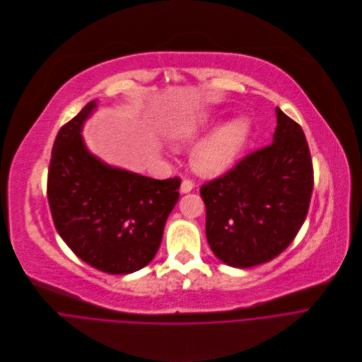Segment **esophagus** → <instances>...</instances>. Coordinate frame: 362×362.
<instances>
[{"label": "esophagus", "instance_id": "esophagus-1", "mask_svg": "<svg viewBox=\"0 0 362 362\" xmlns=\"http://www.w3.org/2000/svg\"><path fill=\"white\" fill-rule=\"evenodd\" d=\"M193 190V182L192 180H183L180 185V193H190Z\"/></svg>", "mask_w": 362, "mask_h": 362}]
</instances>
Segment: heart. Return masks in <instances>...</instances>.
Wrapping results in <instances>:
<instances>
[{"mask_svg": "<svg viewBox=\"0 0 362 362\" xmlns=\"http://www.w3.org/2000/svg\"><path fill=\"white\" fill-rule=\"evenodd\" d=\"M218 122L213 113L186 115L170 124L168 142L173 148H183L196 142ZM252 125L246 116H235L207 135L192 153V166L204 177H216L231 168L245 149Z\"/></svg>", "mask_w": 362, "mask_h": 362, "instance_id": "heart-1", "label": "heart"}]
</instances>
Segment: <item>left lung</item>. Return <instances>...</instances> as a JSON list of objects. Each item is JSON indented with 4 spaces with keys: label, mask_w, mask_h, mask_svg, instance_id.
I'll list each match as a JSON object with an SVG mask.
<instances>
[{
    "label": "left lung",
    "mask_w": 362,
    "mask_h": 362,
    "mask_svg": "<svg viewBox=\"0 0 362 362\" xmlns=\"http://www.w3.org/2000/svg\"><path fill=\"white\" fill-rule=\"evenodd\" d=\"M273 144L200 187L206 237L227 266L249 269L283 253L301 228L313 193V162L301 127L276 107Z\"/></svg>",
    "instance_id": "8db88e82"
}]
</instances>
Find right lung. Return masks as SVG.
<instances>
[{"label":"right lung","instance_id":"add662e5","mask_svg":"<svg viewBox=\"0 0 362 362\" xmlns=\"http://www.w3.org/2000/svg\"><path fill=\"white\" fill-rule=\"evenodd\" d=\"M90 100L54 142L48 202L57 231L86 264L129 274L155 257L168 216L179 200L180 179L156 180L103 163L82 139Z\"/></svg>","mask_w":362,"mask_h":362}]
</instances>
